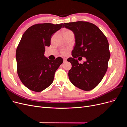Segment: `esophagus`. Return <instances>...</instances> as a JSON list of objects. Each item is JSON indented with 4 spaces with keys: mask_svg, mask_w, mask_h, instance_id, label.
Returning a JSON list of instances; mask_svg holds the SVG:
<instances>
[{
    "mask_svg": "<svg viewBox=\"0 0 127 127\" xmlns=\"http://www.w3.org/2000/svg\"><path fill=\"white\" fill-rule=\"evenodd\" d=\"M67 61V59L66 58H64V63H66Z\"/></svg>",
    "mask_w": 127,
    "mask_h": 127,
    "instance_id": "esophagus-1",
    "label": "esophagus"
}]
</instances>
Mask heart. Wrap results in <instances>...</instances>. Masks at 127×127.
Returning <instances> with one entry per match:
<instances>
[{"mask_svg":"<svg viewBox=\"0 0 127 127\" xmlns=\"http://www.w3.org/2000/svg\"><path fill=\"white\" fill-rule=\"evenodd\" d=\"M66 32H72L70 30H66L64 32V33H66ZM70 49L69 48H64V49H62L60 51V52H61V54L63 55V56H66L69 51Z\"/></svg>","mask_w":127,"mask_h":127,"instance_id":"b5f03b06","label":"heart"}]
</instances>
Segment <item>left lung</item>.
<instances>
[{"label":"left lung","instance_id":"obj_1","mask_svg":"<svg viewBox=\"0 0 127 127\" xmlns=\"http://www.w3.org/2000/svg\"><path fill=\"white\" fill-rule=\"evenodd\" d=\"M63 28L72 31L75 37L72 58L67 59L72 65L69 78L79 89L93 90L101 82L108 67L110 52L107 38L97 26L87 22L65 23ZM78 57H85L87 61L79 64L75 59Z\"/></svg>","mask_w":127,"mask_h":127}]
</instances>
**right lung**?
Instances as JSON below:
<instances>
[{
	"label": "right lung",
	"mask_w": 127,
	"mask_h": 127,
	"mask_svg": "<svg viewBox=\"0 0 127 127\" xmlns=\"http://www.w3.org/2000/svg\"><path fill=\"white\" fill-rule=\"evenodd\" d=\"M63 25L36 24L22 35L16 52L17 71L22 83L29 90L40 92L49 87L56 71L63 64L62 58L51 61L44 55L45 47L50 45L52 35Z\"/></svg>",
	"instance_id": "obj_1"
}]
</instances>
